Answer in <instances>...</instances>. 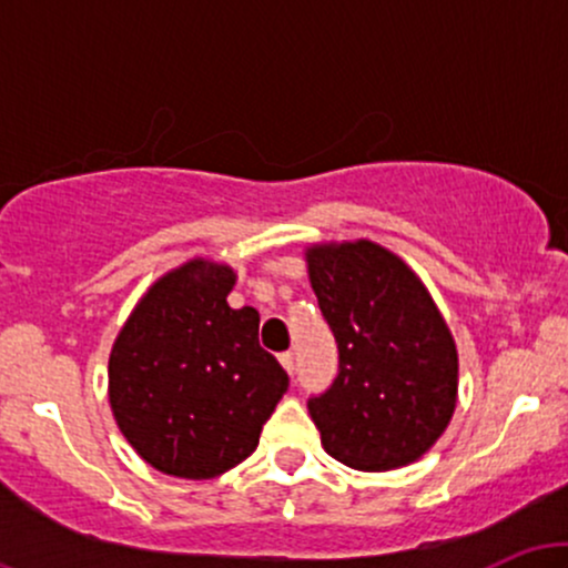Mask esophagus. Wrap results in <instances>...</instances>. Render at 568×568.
<instances>
[{"mask_svg": "<svg viewBox=\"0 0 568 568\" xmlns=\"http://www.w3.org/2000/svg\"><path fill=\"white\" fill-rule=\"evenodd\" d=\"M280 366H283L285 371H288V374H293V352H283V355H280Z\"/></svg>", "mask_w": 568, "mask_h": 568, "instance_id": "esophagus-1", "label": "esophagus"}]
</instances>
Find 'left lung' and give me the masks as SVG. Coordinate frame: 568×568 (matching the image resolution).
<instances>
[{
	"label": "left lung",
	"instance_id": "obj_1",
	"mask_svg": "<svg viewBox=\"0 0 568 568\" xmlns=\"http://www.w3.org/2000/svg\"><path fill=\"white\" fill-rule=\"evenodd\" d=\"M304 258L338 344V376L306 403L323 448L363 473L410 465L454 416L452 331L416 272L379 243H317Z\"/></svg>",
	"mask_w": 568,
	"mask_h": 568
}]
</instances>
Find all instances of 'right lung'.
Instances as JSON below:
<instances>
[{
	"label": "right lung",
	"instance_id": "obj_1",
	"mask_svg": "<svg viewBox=\"0 0 568 568\" xmlns=\"http://www.w3.org/2000/svg\"><path fill=\"white\" fill-rule=\"evenodd\" d=\"M234 270L189 258L130 312L109 355V403L135 454L173 478L207 480L258 446L288 374L258 344V312L232 310Z\"/></svg>",
	"mask_w": 568,
	"mask_h": 568
}]
</instances>
